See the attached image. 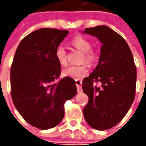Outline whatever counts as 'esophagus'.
I'll list each match as a JSON object with an SVG mask.
<instances>
[{
  "label": "esophagus",
  "instance_id": "1",
  "mask_svg": "<svg viewBox=\"0 0 146 146\" xmlns=\"http://www.w3.org/2000/svg\"><path fill=\"white\" fill-rule=\"evenodd\" d=\"M76 87H77V89H78V93H80V92H82V81L80 80H76Z\"/></svg>",
  "mask_w": 146,
  "mask_h": 146
}]
</instances>
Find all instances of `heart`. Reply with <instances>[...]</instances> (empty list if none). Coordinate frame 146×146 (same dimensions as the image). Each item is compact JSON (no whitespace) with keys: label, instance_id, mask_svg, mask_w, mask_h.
<instances>
[{"label":"heart","instance_id":"heart-1","mask_svg":"<svg viewBox=\"0 0 146 146\" xmlns=\"http://www.w3.org/2000/svg\"><path fill=\"white\" fill-rule=\"evenodd\" d=\"M70 44L76 49L81 51L82 62H86L89 64H93L96 62L99 57V53L95 48H92V44L90 39L81 35L73 36L70 42ZM55 56L58 64L66 66L68 64L67 52L63 45H58L56 48ZM89 72L88 66L82 64L80 66H70L63 70V75L66 77H70L73 79H79L85 77Z\"/></svg>","mask_w":146,"mask_h":146}]
</instances>
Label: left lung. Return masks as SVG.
<instances>
[{
	"label": "left lung",
	"mask_w": 146,
	"mask_h": 146,
	"mask_svg": "<svg viewBox=\"0 0 146 146\" xmlns=\"http://www.w3.org/2000/svg\"><path fill=\"white\" fill-rule=\"evenodd\" d=\"M83 32L102 44L98 66L82 80V90L89 98L84 117L93 129L107 130L123 119L134 100L136 66L129 45L115 31L103 25L85 28ZM98 82L101 86L94 84Z\"/></svg>",
	"instance_id": "8db88e82"
}]
</instances>
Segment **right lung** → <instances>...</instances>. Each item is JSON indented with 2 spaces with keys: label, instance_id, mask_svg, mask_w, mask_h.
<instances>
[{
  "label": "right lung",
  "instance_id": "right-lung-1",
  "mask_svg": "<svg viewBox=\"0 0 146 146\" xmlns=\"http://www.w3.org/2000/svg\"><path fill=\"white\" fill-rule=\"evenodd\" d=\"M68 30L42 28L19 44L10 69V94L23 118L42 130L55 127L64 117V104L77 93L76 82L66 77L57 82L61 70L56 48Z\"/></svg>",
  "mask_w": 146,
  "mask_h": 146
}]
</instances>
